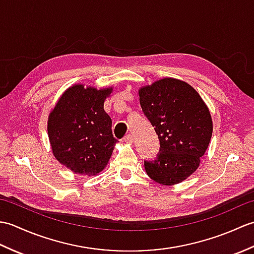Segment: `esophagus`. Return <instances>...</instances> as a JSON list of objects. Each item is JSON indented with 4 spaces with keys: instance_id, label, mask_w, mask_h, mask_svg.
<instances>
[{
    "instance_id": "1",
    "label": "esophagus",
    "mask_w": 254,
    "mask_h": 254,
    "mask_svg": "<svg viewBox=\"0 0 254 254\" xmlns=\"http://www.w3.org/2000/svg\"><path fill=\"white\" fill-rule=\"evenodd\" d=\"M124 142L128 143V144L133 143V136L131 135V134H127V135L126 137H124Z\"/></svg>"
}]
</instances>
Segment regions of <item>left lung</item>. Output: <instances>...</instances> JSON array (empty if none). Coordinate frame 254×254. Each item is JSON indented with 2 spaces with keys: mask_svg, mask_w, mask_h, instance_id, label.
<instances>
[{
  "mask_svg": "<svg viewBox=\"0 0 254 254\" xmlns=\"http://www.w3.org/2000/svg\"><path fill=\"white\" fill-rule=\"evenodd\" d=\"M144 115L158 135L157 157L144 161L150 179L163 186L186 180L199 166L213 133L208 108L191 85L166 77L138 90Z\"/></svg>",
  "mask_w": 254,
  "mask_h": 254,
  "instance_id": "8db88e82",
  "label": "left lung"
}]
</instances>
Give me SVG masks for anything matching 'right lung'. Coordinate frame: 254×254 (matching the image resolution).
I'll return each instance as SVG.
<instances>
[{
  "label": "right lung",
  "instance_id": "right-lung-1",
  "mask_svg": "<svg viewBox=\"0 0 254 254\" xmlns=\"http://www.w3.org/2000/svg\"><path fill=\"white\" fill-rule=\"evenodd\" d=\"M112 87L76 84L59 98L48 118V136L59 163L77 175L96 176L105 169L118 139L104 109Z\"/></svg>",
  "mask_w": 254,
  "mask_h": 254
}]
</instances>
